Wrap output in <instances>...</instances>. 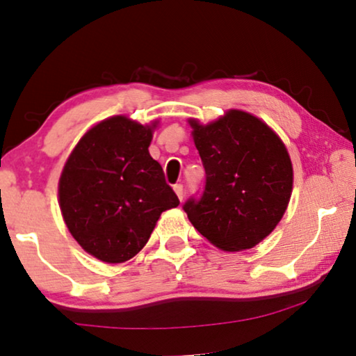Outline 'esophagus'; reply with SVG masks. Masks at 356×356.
Listing matches in <instances>:
<instances>
[{
    "mask_svg": "<svg viewBox=\"0 0 356 356\" xmlns=\"http://www.w3.org/2000/svg\"><path fill=\"white\" fill-rule=\"evenodd\" d=\"M174 192H176V195H177V198L182 201V198H184V187L180 184H177V185H174Z\"/></svg>",
    "mask_w": 356,
    "mask_h": 356,
    "instance_id": "34e87169",
    "label": "esophagus"
}]
</instances>
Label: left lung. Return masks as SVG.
I'll return each instance as SVG.
<instances>
[{
    "instance_id": "left-lung-1",
    "label": "left lung",
    "mask_w": 356,
    "mask_h": 356,
    "mask_svg": "<svg viewBox=\"0 0 356 356\" xmlns=\"http://www.w3.org/2000/svg\"><path fill=\"white\" fill-rule=\"evenodd\" d=\"M206 171L201 200L184 204L188 220L225 252L265 240L288 209L294 171L280 136L252 113L230 108L208 124L188 118Z\"/></svg>"
}]
</instances>
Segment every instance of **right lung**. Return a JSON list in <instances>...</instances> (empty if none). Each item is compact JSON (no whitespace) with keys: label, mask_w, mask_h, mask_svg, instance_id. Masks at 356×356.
<instances>
[{"label":"right lung","mask_w":356,"mask_h":356,"mask_svg":"<svg viewBox=\"0 0 356 356\" xmlns=\"http://www.w3.org/2000/svg\"><path fill=\"white\" fill-rule=\"evenodd\" d=\"M160 124L115 115L84 132L59 179V206L68 232L107 264L129 261L147 245L161 212L179 200L148 152Z\"/></svg>","instance_id":"1"}]
</instances>
